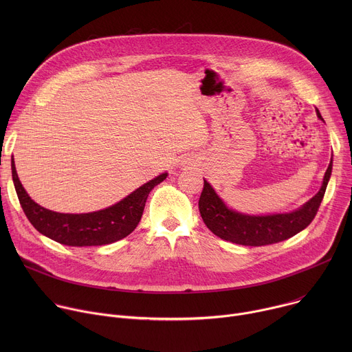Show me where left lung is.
<instances>
[{"label": "left lung", "mask_w": 352, "mask_h": 352, "mask_svg": "<svg viewBox=\"0 0 352 352\" xmlns=\"http://www.w3.org/2000/svg\"><path fill=\"white\" fill-rule=\"evenodd\" d=\"M316 113L323 120L319 110ZM331 163L326 170L320 190L298 210L270 216L242 214L228 209L212 185L205 181L204 190L199 197L200 216L214 235L238 245L262 246L288 239L307 228L315 219L331 175Z\"/></svg>", "instance_id": "obj_1"}]
</instances>
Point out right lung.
<instances>
[{
    "label": "right lung",
    "mask_w": 352,
    "mask_h": 352,
    "mask_svg": "<svg viewBox=\"0 0 352 352\" xmlns=\"http://www.w3.org/2000/svg\"><path fill=\"white\" fill-rule=\"evenodd\" d=\"M11 167L19 204L28 220L40 234L68 246L107 245L129 235L142 219L150 190L167 178V173L156 177L107 209L69 214L57 213L37 205L22 186L14 160Z\"/></svg>",
    "instance_id": "right-lung-1"
}]
</instances>
